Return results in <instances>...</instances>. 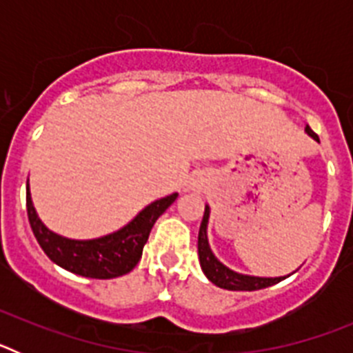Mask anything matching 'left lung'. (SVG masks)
I'll return each instance as SVG.
<instances>
[{"label":"left lung","mask_w":353,"mask_h":353,"mask_svg":"<svg viewBox=\"0 0 353 353\" xmlns=\"http://www.w3.org/2000/svg\"><path fill=\"white\" fill-rule=\"evenodd\" d=\"M305 132L310 134L314 141L320 143L316 134L305 127ZM208 215H210V208L208 205L205 207L203 221H201V226H199V235H198V256L199 263H201V269H203L205 276L214 283L215 286L224 290H232V292H254V290L267 288V286H272L276 283L283 281L285 277H254V276H245V274H239L235 270L228 269L226 265L221 263L217 258L214 256L210 245H208V236H207V224H208Z\"/></svg>","instance_id":"8db88e82"}]
</instances>
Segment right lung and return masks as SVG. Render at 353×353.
<instances>
[{
    "mask_svg": "<svg viewBox=\"0 0 353 353\" xmlns=\"http://www.w3.org/2000/svg\"><path fill=\"white\" fill-rule=\"evenodd\" d=\"M176 192L161 198L143 208L127 226L111 235L93 240H72L56 235L43 226L31 203L30 185L26 189V210L37 242L49 260L61 269L92 279H113L123 276L138 265L155 221L176 199Z\"/></svg>",
    "mask_w": 353,
    "mask_h": 353,
    "instance_id": "1",
    "label": "right lung"
}]
</instances>
